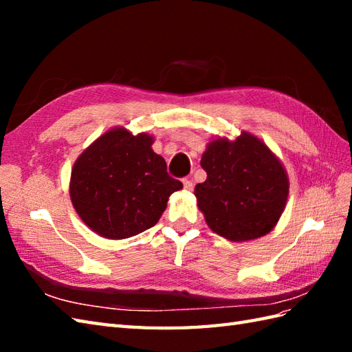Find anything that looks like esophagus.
<instances>
[{"instance_id":"esophagus-1","label":"esophagus","mask_w":352,"mask_h":352,"mask_svg":"<svg viewBox=\"0 0 352 352\" xmlns=\"http://www.w3.org/2000/svg\"><path fill=\"white\" fill-rule=\"evenodd\" d=\"M183 186H184V189L186 190H193V182L190 180V178H184L183 180Z\"/></svg>"}]
</instances>
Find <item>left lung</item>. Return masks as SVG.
Instances as JSON below:
<instances>
[{
  "mask_svg": "<svg viewBox=\"0 0 352 352\" xmlns=\"http://www.w3.org/2000/svg\"><path fill=\"white\" fill-rule=\"evenodd\" d=\"M201 166L207 180L195 186V197L213 233L246 242L276 226L287 203L289 177L263 140L248 131L234 140L216 138Z\"/></svg>",
  "mask_w": 352,
  "mask_h": 352,
  "instance_id": "left-lung-1",
  "label": "left lung"
}]
</instances>
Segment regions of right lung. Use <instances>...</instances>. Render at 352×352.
Instances as JSON below:
<instances>
[{"mask_svg": "<svg viewBox=\"0 0 352 352\" xmlns=\"http://www.w3.org/2000/svg\"><path fill=\"white\" fill-rule=\"evenodd\" d=\"M154 138L124 126L106 131L74 163L72 206L86 226L106 239H126L154 227L172 193L183 188L153 151Z\"/></svg>", "mask_w": 352, "mask_h": 352, "instance_id": "obj_1", "label": "right lung"}]
</instances>
